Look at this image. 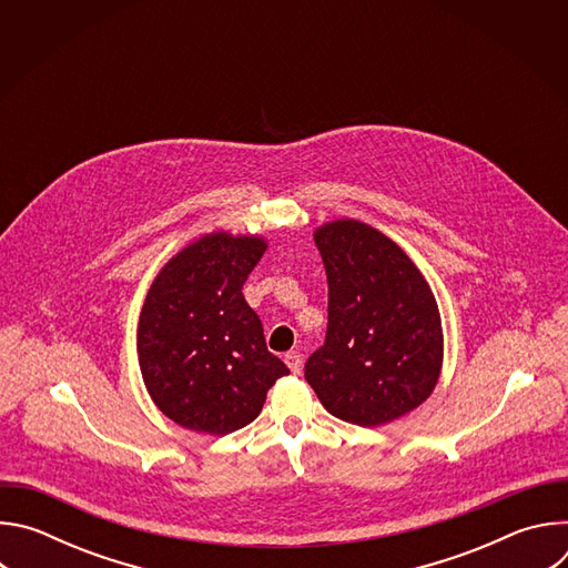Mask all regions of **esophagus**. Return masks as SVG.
Instances as JSON below:
<instances>
[{"label":"esophagus","instance_id":"1","mask_svg":"<svg viewBox=\"0 0 568 568\" xmlns=\"http://www.w3.org/2000/svg\"><path fill=\"white\" fill-rule=\"evenodd\" d=\"M285 364H287V368H290L294 375H298L301 368H303V357H301V353H298V351H290V353L285 355Z\"/></svg>","mask_w":568,"mask_h":568}]
</instances>
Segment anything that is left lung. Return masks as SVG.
<instances>
[{"label":"left lung","instance_id":"8db88e82","mask_svg":"<svg viewBox=\"0 0 568 568\" xmlns=\"http://www.w3.org/2000/svg\"><path fill=\"white\" fill-rule=\"evenodd\" d=\"M328 276L326 342L305 379L335 418L386 425L432 395L443 366L438 303L393 240L357 220L314 233Z\"/></svg>","mask_w":568,"mask_h":568}]
</instances>
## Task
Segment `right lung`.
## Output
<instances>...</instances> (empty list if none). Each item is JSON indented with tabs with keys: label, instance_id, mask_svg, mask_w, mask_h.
Here are the masks:
<instances>
[{
	"label": "right lung",
	"instance_id": "1",
	"mask_svg": "<svg viewBox=\"0 0 568 568\" xmlns=\"http://www.w3.org/2000/svg\"><path fill=\"white\" fill-rule=\"evenodd\" d=\"M263 237L211 233L154 278L136 331L145 388L184 429L224 436L258 418L290 368L267 351L263 323L242 296Z\"/></svg>",
	"mask_w": 568,
	"mask_h": 568
}]
</instances>
